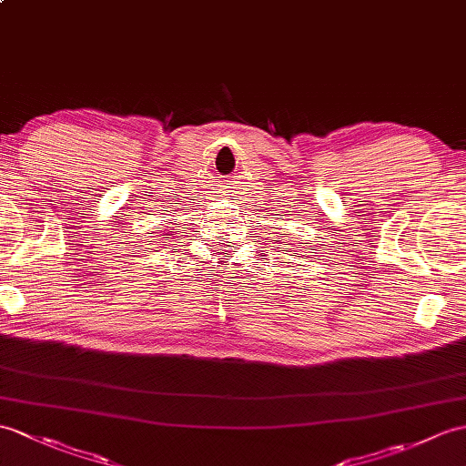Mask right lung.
Segmentation results:
<instances>
[{
	"label": "right lung",
	"instance_id": "right-lung-1",
	"mask_svg": "<svg viewBox=\"0 0 466 466\" xmlns=\"http://www.w3.org/2000/svg\"><path fill=\"white\" fill-rule=\"evenodd\" d=\"M162 236H170V238H175V234H172V228H170L167 234H162Z\"/></svg>",
	"mask_w": 466,
	"mask_h": 466
}]
</instances>
